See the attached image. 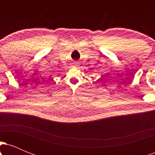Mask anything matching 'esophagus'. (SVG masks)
<instances>
[{
  "label": "esophagus",
  "instance_id": "obj_1",
  "mask_svg": "<svg viewBox=\"0 0 155 155\" xmlns=\"http://www.w3.org/2000/svg\"><path fill=\"white\" fill-rule=\"evenodd\" d=\"M73 64H74V66H78V64H79V63H78L77 61H74V63H73Z\"/></svg>",
  "mask_w": 155,
  "mask_h": 155
}]
</instances>
